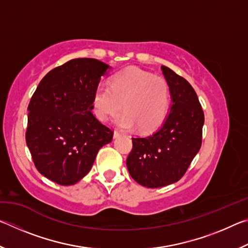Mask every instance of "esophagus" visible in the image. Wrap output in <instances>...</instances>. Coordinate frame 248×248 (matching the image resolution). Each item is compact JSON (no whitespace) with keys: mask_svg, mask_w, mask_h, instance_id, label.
Here are the masks:
<instances>
[{"mask_svg":"<svg viewBox=\"0 0 248 248\" xmlns=\"http://www.w3.org/2000/svg\"><path fill=\"white\" fill-rule=\"evenodd\" d=\"M119 136H123V132H120V131H118V130H114V137L115 138H117V137H119Z\"/></svg>","mask_w":248,"mask_h":248,"instance_id":"34e87169","label":"esophagus"}]
</instances>
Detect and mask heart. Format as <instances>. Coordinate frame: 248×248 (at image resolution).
<instances>
[{
    "label": "heart",
    "mask_w": 248,
    "mask_h": 248,
    "mask_svg": "<svg viewBox=\"0 0 248 248\" xmlns=\"http://www.w3.org/2000/svg\"><path fill=\"white\" fill-rule=\"evenodd\" d=\"M170 104V86L165 78L137 68L115 74L109 86L100 85L93 95V111L100 121H107L121 109L115 121L124 129L139 127L151 131L162 124Z\"/></svg>",
    "instance_id": "b5f03b06"
}]
</instances>
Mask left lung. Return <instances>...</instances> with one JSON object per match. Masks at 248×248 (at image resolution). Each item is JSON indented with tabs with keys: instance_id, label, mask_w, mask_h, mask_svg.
Returning a JSON list of instances; mask_svg holds the SVG:
<instances>
[{
	"instance_id": "8db88e82",
	"label": "left lung",
	"mask_w": 248,
	"mask_h": 248,
	"mask_svg": "<svg viewBox=\"0 0 248 248\" xmlns=\"http://www.w3.org/2000/svg\"><path fill=\"white\" fill-rule=\"evenodd\" d=\"M162 71L173 100L170 114L154 133L132 138L127 157L131 177L149 188L178 182L202 143L204 114L195 90L167 66Z\"/></svg>"
}]
</instances>
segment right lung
<instances>
[{
    "label": "right lung",
    "instance_id": "1",
    "mask_svg": "<svg viewBox=\"0 0 248 248\" xmlns=\"http://www.w3.org/2000/svg\"><path fill=\"white\" fill-rule=\"evenodd\" d=\"M109 65L72 59L45 75L28 105L26 143L37 170L62 186L89 173L114 131L93 115V95Z\"/></svg>",
    "mask_w": 248,
    "mask_h": 248
}]
</instances>
